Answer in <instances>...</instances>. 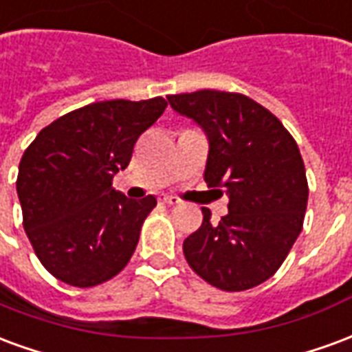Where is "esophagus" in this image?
Wrapping results in <instances>:
<instances>
[{
	"mask_svg": "<svg viewBox=\"0 0 352 352\" xmlns=\"http://www.w3.org/2000/svg\"><path fill=\"white\" fill-rule=\"evenodd\" d=\"M160 201H162V204H166V206H177V204H179V198L164 194V196H160Z\"/></svg>",
	"mask_w": 352,
	"mask_h": 352,
	"instance_id": "34e87169",
	"label": "esophagus"
}]
</instances>
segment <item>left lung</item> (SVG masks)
Segmentation results:
<instances>
[{
  "instance_id": "8db88e82",
  "label": "left lung",
  "mask_w": 352,
  "mask_h": 352,
  "mask_svg": "<svg viewBox=\"0 0 352 352\" xmlns=\"http://www.w3.org/2000/svg\"><path fill=\"white\" fill-rule=\"evenodd\" d=\"M168 101L204 128L206 183L230 199L221 222L201 209V226L184 239V258L213 287L249 290L279 270L303 228L309 186L300 148L272 111L243 94L198 90Z\"/></svg>"
}]
</instances>
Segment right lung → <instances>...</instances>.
<instances>
[{
	"instance_id": "obj_1",
	"label": "right lung",
	"mask_w": 352,
	"mask_h": 352,
	"mask_svg": "<svg viewBox=\"0 0 352 352\" xmlns=\"http://www.w3.org/2000/svg\"><path fill=\"white\" fill-rule=\"evenodd\" d=\"M166 107L160 96L90 103L43 128L22 154V224L39 262L62 283L96 287L130 262L156 198H126L113 177Z\"/></svg>"
}]
</instances>
